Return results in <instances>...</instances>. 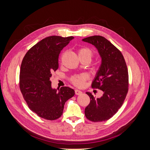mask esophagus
<instances>
[{"label":"esophagus","mask_w":150,"mask_h":150,"mask_svg":"<svg viewBox=\"0 0 150 150\" xmlns=\"http://www.w3.org/2000/svg\"><path fill=\"white\" fill-rule=\"evenodd\" d=\"M82 93H83V92L81 91H79V90H78V89L75 90V94L76 95H79V94H81Z\"/></svg>","instance_id":"esophagus-1"}]
</instances>
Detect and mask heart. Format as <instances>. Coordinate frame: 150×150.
I'll use <instances>...</instances> for the list:
<instances>
[{"label":"heart","instance_id":"obj_1","mask_svg":"<svg viewBox=\"0 0 150 150\" xmlns=\"http://www.w3.org/2000/svg\"><path fill=\"white\" fill-rule=\"evenodd\" d=\"M78 55L80 59H86L91 61L92 57H93L94 53L91 49L86 47H83L79 49ZM88 79V75L86 74H82L72 76L70 79V81L72 84H74L76 87L83 88L86 84V81Z\"/></svg>","mask_w":150,"mask_h":150}]
</instances>
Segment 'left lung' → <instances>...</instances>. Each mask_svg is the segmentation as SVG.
Instances as JSON below:
<instances>
[{
    "label": "left lung",
    "instance_id": "1",
    "mask_svg": "<svg viewBox=\"0 0 150 150\" xmlns=\"http://www.w3.org/2000/svg\"><path fill=\"white\" fill-rule=\"evenodd\" d=\"M83 40L94 45L101 57V66L91 86L103 92L99 98L86 93L90 103L85 108V116L93 122L107 121L121 107L128 93V68L121 51L105 38L93 35Z\"/></svg>",
    "mask_w": 150,
    "mask_h": 150
}]
</instances>
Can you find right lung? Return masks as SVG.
Returning <instances> with one entry per match:
<instances>
[{
    "label": "right lung",
    "mask_w": 150,
    "mask_h": 150,
    "mask_svg": "<svg viewBox=\"0 0 150 150\" xmlns=\"http://www.w3.org/2000/svg\"><path fill=\"white\" fill-rule=\"evenodd\" d=\"M74 38L52 35L46 38L27 52L21 66L19 87L31 111L47 120L62 115L65 103L74 95L69 87L52 89L50 78L59 67L61 50Z\"/></svg>",
    "instance_id": "1"
}]
</instances>
